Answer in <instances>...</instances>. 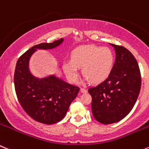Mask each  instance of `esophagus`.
Returning a JSON list of instances; mask_svg holds the SVG:
<instances>
[{
	"label": "esophagus",
	"instance_id": "obj_1",
	"mask_svg": "<svg viewBox=\"0 0 149 149\" xmlns=\"http://www.w3.org/2000/svg\"><path fill=\"white\" fill-rule=\"evenodd\" d=\"M80 91H81V93H87V90L83 88H80Z\"/></svg>",
	"mask_w": 149,
	"mask_h": 149
}]
</instances>
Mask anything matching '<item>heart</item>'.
<instances>
[{
    "label": "heart",
    "instance_id": "1",
    "mask_svg": "<svg viewBox=\"0 0 149 149\" xmlns=\"http://www.w3.org/2000/svg\"><path fill=\"white\" fill-rule=\"evenodd\" d=\"M70 57L71 61L63 62V69L67 80L72 83L78 80L79 68H82L86 81L91 80L97 84L107 79L114 66V54L106 47L82 45L72 50Z\"/></svg>",
    "mask_w": 149,
    "mask_h": 149
}]
</instances>
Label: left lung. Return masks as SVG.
Returning <instances> with one entry per match:
<instances>
[{
	"label": "left lung",
	"mask_w": 149,
	"mask_h": 149,
	"mask_svg": "<svg viewBox=\"0 0 149 149\" xmlns=\"http://www.w3.org/2000/svg\"><path fill=\"white\" fill-rule=\"evenodd\" d=\"M114 47L116 61L107 79L88 89L94 118L103 124L118 122L130 113L139 96L141 77L134 56L125 47Z\"/></svg>",
	"instance_id": "left-lung-1"
}]
</instances>
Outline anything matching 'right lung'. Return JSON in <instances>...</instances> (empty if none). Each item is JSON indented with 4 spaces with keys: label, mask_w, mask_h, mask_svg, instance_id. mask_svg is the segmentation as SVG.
Returning <instances> with one entry per match:
<instances>
[{
    "label": "right lung",
    "mask_w": 149,
    "mask_h": 149,
    "mask_svg": "<svg viewBox=\"0 0 149 149\" xmlns=\"http://www.w3.org/2000/svg\"><path fill=\"white\" fill-rule=\"evenodd\" d=\"M63 42L61 38L32 47L19 58L15 67L14 83L19 104L31 118L42 124H56L63 119L80 91L53 74L39 79L30 72V58L37 49H53Z\"/></svg>",
    "instance_id": "add662e5"
}]
</instances>
